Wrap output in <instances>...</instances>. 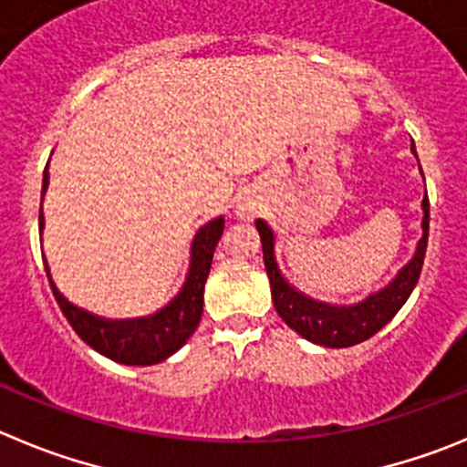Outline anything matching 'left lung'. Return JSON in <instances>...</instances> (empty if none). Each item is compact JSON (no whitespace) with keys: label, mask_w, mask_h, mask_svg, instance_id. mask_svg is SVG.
<instances>
[{"label":"left lung","mask_w":467,"mask_h":467,"mask_svg":"<svg viewBox=\"0 0 467 467\" xmlns=\"http://www.w3.org/2000/svg\"><path fill=\"white\" fill-rule=\"evenodd\" d=\"M412 154L417 156L415 145H412ZM421 212H424L421 237L408 265H403L382 290L371 293L366 299L350 304V306L316 302V299L299 293L295 285H290L278 269L276 251H274L276 237H274L272 228L265 221H255L260 242H263V258L269 285H272L274 308L281 316V320L302 338L325 348H350L380 332L382 327L399 313V308L408 302L417 281H420L426 242H429V198L426 195L421 200Z\"/></svg>","instance_id":"8db88e82"}]
</instances>
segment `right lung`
<instances>
[{"mask_svg": "<svg viewBox=\"0 0 467 467\" xmlns=\"http://www.w3.org/2000/svg\"><path fill=\"white\" fill-rule=\"evenodd\" d=\"M47 184H50V172H47L46 165L41 189V216H38V230H41V234L43 228H46V219H43V195H46ZM223 216H219V219L204 223L195 233L193 244H191L189 272H186L184 285L177 293V297L170 304H165L154 316L133 317V320H108V317L94 316V313L71 304L59 293V287L52 281L50 267L46 263L52 295H55L57 304H59L62 313L67 316V320L71 322L78 337L87 346L94 348L96 352H101L108 359L126 366L159 364V361L168 359L170 355L180 350L193 337L195 329H198L200 317H202L204 283H207L209 269H212L216 244H219L221 234H223Z\"/></svg>", "mask_w": 467, "mask_h": 467, "instance_id": "1", "label": "right lung"}]
</instances>
